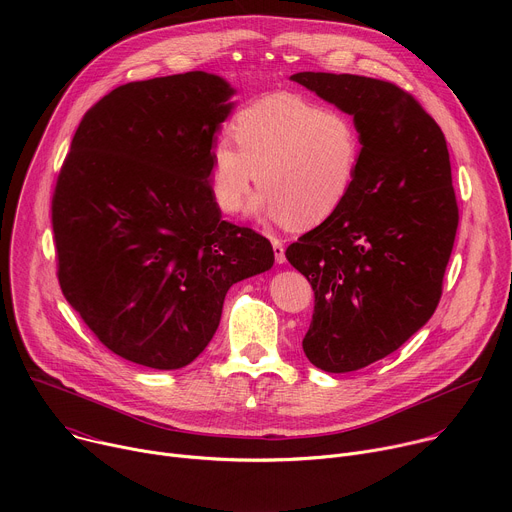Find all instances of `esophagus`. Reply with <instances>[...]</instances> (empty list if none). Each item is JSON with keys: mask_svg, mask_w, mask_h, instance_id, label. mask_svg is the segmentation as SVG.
I'll return each mask as SVG.
<instances>
[{"mask_svg": "<svg viewBox=\"0 0 512 512\" xmlns=\"http://www.w3.org/2000/svg\"><path fill=\"white\" fill-rule=\"evenodd\" d=\"M271 245H273V253H275V261L277 263H285V247L279 239H271Z\"/></svg>", "mask_w": 512, "mask_h": 512, "instance_id": "34e87169", "label": "esophagus"}]
</instances>
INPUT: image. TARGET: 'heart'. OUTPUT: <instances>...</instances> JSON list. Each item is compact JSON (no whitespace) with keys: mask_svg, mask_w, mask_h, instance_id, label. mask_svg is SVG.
Wrapping results in <instances>:
<instances>
[{"mask_svg":"<svg viewBox=\"0 0 512 512\" xmlns=\"http://www.w3.org/2000/svg\"><path fill=\"white\" fill-rule=\"evenodd\" d=\"M231 129L237 145L216 141L210 164L212 198L223 212H239L257 180L263 192L253 210L298 229L330 221L350 198L362 135L346 111L273 93L241 109Z\"/></svg>","mask_w":512,"mask_h":512,"instance_id":"obj_1","label":"heart"}]
</instances>
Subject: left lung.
<instances>
[{"label": "left lung", "mask_w": 512, "mask_h": 512, "mask_svg": "<svg viewBox=\"0 0 512 512\" xmlns=\"http://www.w3.org/2000/svg\"><path fill=\"white\" fill-rule=\"evenodd\" d=\"M291 81L352 115L362 135L350 198L285 251L314 289L308 360L350 373L395 352L440 304L460 218L450 154L440 125L393 83L332 72Z\"/></svg>", "instance_id": "1"}]
</instances>
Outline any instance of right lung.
Listing matches in <instances>:
<instances>
[{"label": "right lung", "instance_id": "right-lung-1", "mask_svg": "<svg viewBox=\"0 0 512 512\" xmlns=\"http://www.w3.org/2000/svg\"><path fill=\"white\" fill-rule=\"evenodd\" d=\"M235 89L202 70L127 83L70 143L52 229L66 302L115 354L174 371L212 340L233 283L271 269V243L221 218L214 133Z\"/></svg>", "mask_w": 512, "mask_h": 512}]
</instances>
